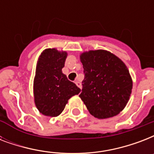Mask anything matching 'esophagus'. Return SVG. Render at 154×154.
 <instances>
[{
	"label": "esophagus",
	"mask_w": 154,
	"mask_h": 154,
	"mask_svg": "<svg viewBox=\"0 0 154 154\" xmlns=\"http://www.w3.org/2000/svg\"><path fill=\"white\" fill-rule=\"evenodd\" d=\"M75 84L77 85V87H79L80 89H82V83H81V82H79V81H76V82H75Z\"/></svg>",
	"instance_id": "esophagus-1"
}]
</instances>
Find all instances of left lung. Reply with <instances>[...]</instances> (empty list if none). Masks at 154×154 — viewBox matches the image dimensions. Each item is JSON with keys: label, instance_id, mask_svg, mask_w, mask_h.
<instances>
[{"label": "left lung", "instance_id": "1", "mask_svg": "<svg viewBox=\"0 0 154 154\" xmlns=\"http://www.w3.org/2000/svg\"><path fill=\"white\" fill-rule=\"evenodd\" d=\"M85 78L79 95L94 117L105 119L116 116L126 105L133 82L123 61L105 50L82 53Z\"/></svg>", "mask_w": 154, "mask_h": 154}]
</instances>
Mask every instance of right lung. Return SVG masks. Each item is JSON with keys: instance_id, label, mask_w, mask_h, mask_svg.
I'll return each instance as SVG.
<instances>
[{"instance_id": "add662e5", "label": "right lung", "mask_w": 154, "mask_h": 154, "mask_svg": "<svg viewBox=\"0 0 154 154\" xmlns=\"http://www.w3.org/2000/svg\"><path fill=\"white\" fill-rule=\"evenodd\" d=\"M66 57L65 52L48 49L43 51L37 62L33 83L34 100L37 109L45 116L60 114L68 100L81 92L62 72Z\"/></svg>"}]
</instances>
